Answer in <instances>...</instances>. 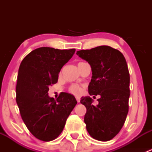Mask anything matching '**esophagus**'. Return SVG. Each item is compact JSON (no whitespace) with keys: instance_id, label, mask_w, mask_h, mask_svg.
<instances>
[{"instance_id":"34e87169","label":"esophagus","mask_w":152,"mask_h":152,"mask_svg":"<svg viewBox=\"0 0 152 152\" xmlns=\"http://www.w3.org/2000/svg\"><path fill=\"white\" fill-rule=\"evenodd\" d=\"M76 101H77V102H79H79H80V99H79V97H76Z\"/></svg>"}]
</instances>
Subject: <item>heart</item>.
Returning a JSON list of instances; mask_svg holds the SVG:
<instances>
[{
    "label": "heart",
    "instance_id": "obj_1",
    "mask_svg": "<svg viewBox=\"0 0 152 152\" xmlns=\"http://www.w3.org/2000/svg\"><path fill=\"white\" fill-rule=\"evenodd\" d=\"M69 92L71 93L72 94L76 95V96H79V95L81 94V93L82 92V87H79V86L73 85L70 86V88H69Z\"/></svg>",
    "mask_w": 152,
    "mask_h": 152
}]
</instances>
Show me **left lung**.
Segmentation results:
<instances>
[{"instance_id": "1", "label": "left lung", "mask_w": 152, "mask_h": 152, "mask_svg": "<svg viewBox=\"0 0 152 152\" xmlns=\"http://www.w3.org/2000/svg\"><path fill=\"white\" fill-rule=\"evenodd\" d=\"M76 54L91 67L89 94L100 96L96 106L90 96L81 98L87 109L86 128L93 138L108 141L120 132L128 114L130 77L125 57L107 45L78 50Z\"/></svg>"}]
</instances>
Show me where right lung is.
Returning <instances> with one entry per match:
<instances>
[{
  "mask_svg": "<svg viewBox=\"0 0 152 152\" xmlns=\"http://www.w3.org/2000/svg\"><path fill=\"white\" fill-rule=\"evenodd\" d=\"M76 49L41 47L32 50L21 62L16 86V102L24 124L36 138L56 139L77 102L74 96L62 93L55 100L48 96L49 86L56 84L64 65Z\"/></svg>",
  "mask_w": 152,
  "mask_h": 152,
  "instance_id": "obj_1",
  "label": "right lung"
}]
</instances>
